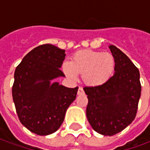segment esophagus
Returning <instances> with one entry per match:
<instances>
[{
    "label": "esophagus",
    "mask_w": 150,
    "mask_h": 150,
    "mask_svg": "<svg viewBox=\"0 0 150 150\" xmlns=\"http://www.w3.org/2000/svg\"><path fill=\"white\" fill-rule=\"evenodd\" d=\"M84 93V90H83V88L81 87H79L78 88V91H77V94L78 95H81Z\"/></svg>",
    "instance_id": "1"
}]
</instances>
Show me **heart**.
I'll return each instance as SVG.
<instances>
[{
  "label": "heart",
  "mask_w": 150,
  "mask_h": 150,
  "mask_svg": "<svg viewBox=\"0 0 150 150\" xmlns=\"http://www.w3.org/2000/svg\"><path fill=\"white\" fill-rule=\"evenodd\" d=\"M62 69L70 79L81 74L83 82L88 86H99L111 78L115 69V59L110 52L82 50L76 52L70 62H64Z\"/></svg>",
  "instance_id": "1"
}]
</instances>
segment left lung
<instances>
[{
	"label": "left lung",
	"instance_id": "1",
	"mask_svg": "<svg viewBox=\"0 0 150 150\" xmlns=\"http://www.w3.org/2000/svg\"><path fill=\"white\" fill-rule=\"evenodd\" d=\"M110 49L115 59V74L101 86L84 87L88 98L87 119L104 136L120 133L132 123L142 92L138 69L117 47L110 45Z\"/></svg>",
	"mask_w": 150,
	"mask_h": 150
}]
</instances>
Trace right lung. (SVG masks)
I'll list each match as a JSON object with an SVG mask.
<instances>
[{
	"label": "right lung",
	"mask_w": 150,
	"mask_h": 150,
	"mask_svg": "<svg viewBox=\"0 0 150 150\" xmlns=\"http://www.w3.org/2000/svg\"><path fill=\"white\" fill-rule=\"evenodd\" d=\"M65 50L50 44L36 47L25 56L14 73L12 94L21 124L32 133L49 135L58 129L78 90L52 80L64 76L60 68Z\"/></svg>",
	"instance_id": "add662e5"
}]
</instances>
